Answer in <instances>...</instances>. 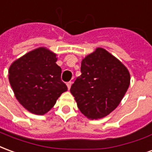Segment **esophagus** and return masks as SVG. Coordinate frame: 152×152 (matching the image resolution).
Segmentation results:
<instances>
[{
    "label": "esophagus",
    "instance_id": "1",
    "mask_svg": "<svg viewBox=\"0 0 152 152\" xmlns=\"http://www.w3.org/2000/svg\"><path fill=\"white\" fill-rule=\"evenodd\" d=\"M72 81H69V82L66 83V86H67V89H71V86H72Z\"/></svg>",
    "mask_w": 152,
    "mask_h": 152
}]
</instances>
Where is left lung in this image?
I'll use <instances>...</instances> for the list:
<instances>
[{
  "label": "left lung",
  "instance_id": "1",
  "mask_svg": "<svg viewBox=\"0 0 152 152\" xmlns=\"http://www.w3.org/2000/svg\"><path fill=\"white\" fill-rule=\"evenodd\" d=\"M81 75L70 91L85 116L98 120L107 116L120 104L130 84L127 67L102 48L81 61Z\"/></svg>",
  "mask_w": 152,
  "mask_h": 152
}]
</instances>
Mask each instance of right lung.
Masks as SVG:
<instances>
[{"instance_id":"1","label":"right lung","mask_w":152,"mask_h":152,"mask_svg":"<svg viewBox=\"0 0 152 152\" xmlns=\"http://www.w3.org/2000/svg\"><path fill=\"white\" fill-rule=\"evenodd\" d=\"M56 53L39 47L15 60L9 68V80L15 98L28 112L47 113L67 90L61 80Z\"/></svg>"}]
</instances>
